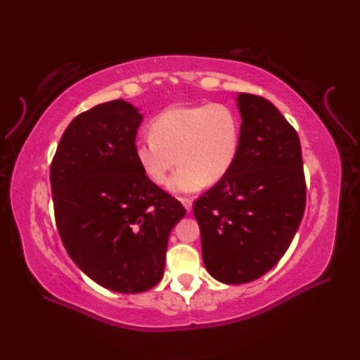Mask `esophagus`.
Wrapping results in <instances>:
<instances>
[{
    "mask_svg": "<svg viewBox=\"0 0 360 360\" xmlns=\"http://www.w3.org/2000/svg\"><path fill=\"white\" fill-rule=\"evenodd\" d=\"M181 203L184 205V208L187 212L192 211V200L191 198H181Z\"/></svg>",
    "mask_w": 360,
    "mask_h": 360,
    "instance_id": "esophagus-1",
    "label": "esophagus"
}]
</instances>
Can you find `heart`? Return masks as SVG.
<instances>
[{
	"instance_id": "1",
	"label": "heart",
	"mask_w": 360,
	"mask_h": 360,
	"mask_svg": "<svg viewBox=\"0 0 360 360\" xmlns=\"http://www.w3.org/2000/svg\"><path fill=\"white\" fill-rule=\"evenodd\" d=\"M241 148V122L229 105L169 108L150 125V136L139 139L135 158L146 178L167 184L173 193H195L210 182L225 178Z\"/></svg>"
}]
</instances>
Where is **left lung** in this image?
Listing matches in <instances>:
<instances>
[{"instance_id":"8db88e82","label":"left lung","mask_w":360,"mask_h":360,"mask_svg":"<svg viewBox=\"0 0 360 360\" xmlns=\"http://www.w3.org/2000/svg\"><path fill=\"white\" fill-rule=\"evenodd\" d=\"M241 148L230 173L193 205L203 264L224 284H245L275 266L302 222L307 186L300 139L262 96L236 95Z\"/></svg>"}]
</instances>
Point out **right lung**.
I'll return each instance as SVG.
<instances>
[{
	"label": "right lung",
	"instance_id": "add662e5",
	"mask_svg": "<svg viewBox=\"0 0 360 360\" xmlns=\"http://www.w3.org/2000/svg\"><path fill=\"white\" fill-rule=\"evenodd\" d=\"M143 114L125 100L72 119L51 165L56 222L66 252L90 279L119 294L160 283L169 233L186 216L135 158Z\"/></svg>",
	"mask_w": 360,
	"mask_h": 360
}]
</instances>
